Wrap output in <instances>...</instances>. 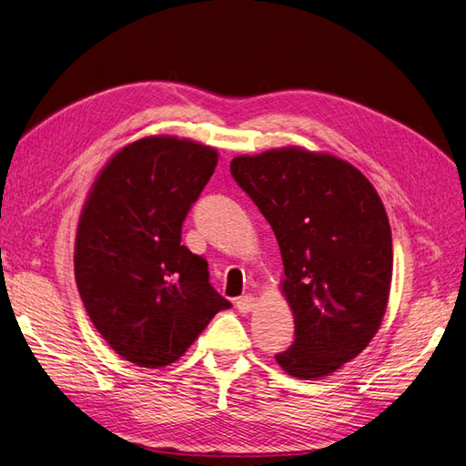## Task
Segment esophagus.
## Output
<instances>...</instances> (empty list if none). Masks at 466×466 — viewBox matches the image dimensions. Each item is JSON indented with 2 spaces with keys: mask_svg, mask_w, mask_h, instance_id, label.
<instances>
[{
  "mask_svg": "<svg viewBox=\"0 0 466 466\" xmlns=\"http://www.w3.org/2000/svg\"><path fill=\"white\" fill-rule=\"evenodd\" d=\"M235 307H237L241 313H250L252 307H255V298H252V295H243V298H238V299L235 301Z\"/></svg>",
  "mask_w": 466,
  "mask_h": 466,
  "instance_id": "34e87169",
  "label": "esophagus"
}]
</instances>
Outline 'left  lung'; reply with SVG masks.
<instances>
[{"instance_id": "left-lung-1", "label": "left lung", "mask_w": 466, "mask_h": 466, "mask_svg": "<svg viewBox=\"0 0 466 466\" xmlns=\"http://www.w3.org/2000/svg\"><path fill=\"white\" fill-rule=\"evenodd\" d=\"M231 175L278 238L281 293L295 340L276 356L298 379H319L361 354L385 317L392 237L383 202L351 163L303 147L237 155Z\"/></svg>"}]
</instances>
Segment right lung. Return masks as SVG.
<instances>
[{
  "label": "right lung",
  "instance_id": "obj_1",
  "mask_svg": "<svg viewBox=\"0 0 466 466\" xmlns=\"http://www.w3.org/2000/svg\"><path fill=\"white\" fill-rule=\"evenodd\" d=\"M216 147L147 136L118 149L83 204L74 270L91 322L139 368L175 363L231 303L208 262L180 245L190 206L216 171Z\"/></svg>",
  "mask_w": 466,
  "mask_h": 466
}]
</instances>
